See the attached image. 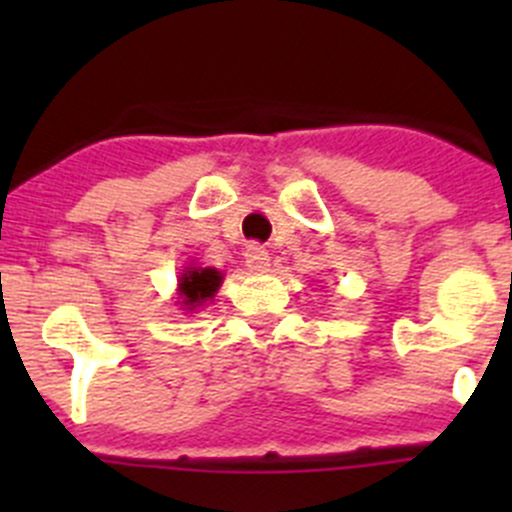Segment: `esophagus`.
I'll return each instance as SVG.
<instances>
[{"label":"esophagus","mask_w":512,"mask_h":512,"mask_svg":"<svg viewBox=\"0 0 512 512\" xmlns=\"http://www.w3.org/2000/svg\"><path fill=\"white\" fill-rule=\"evenodd\" d=\"M245 265L250 272H267L270 270V252L260 245H247Z\"/></svg>","instance_id":"34e87169"}]
</instances>
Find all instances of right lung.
<instances>
[{
	"instance_id": "add662e5",
	"label": "right lung",
	"mask_w": 512,
	"mask_h": 512,
	"mask_svg": "<svg viewBox=\"0 0 512 512\" xmlns=\"http://www.w3.org/2000/svg\"><path fill=\"white\" fill-rule=\"evenodd\" d=\"M223 275L213 267H185L183 275L178 280V294H180V307L185 312H195L198 307H203L205 302L215 297Z\"/></svg>"
}]
</instances>
